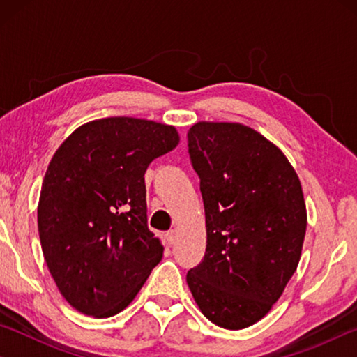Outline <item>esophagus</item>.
I'll use <instances>...</instances> for the list:
<instances>
[{"label": "esophagus", "mask_w": 357, "mask_h": 357, "mask_svg": "<svg viewBox=\"0 0 357 357\" xmlns=\"http://www.w3.org/2000/svg\"><path fill=\"white\" fill-rule=\"evenodd\" d=\"M167 241H168V244H176L178 243V231H176V229H170V231L167 233Z\"/></svg>", "instance_id": "1"}]
</instances>
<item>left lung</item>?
Returning a JSON list of instances; mask_svg holds the SVG:
<instances>
[{"label": "left lung", "instance_id": "obj_1", "mask_svg": "<svg viewBox=\"0 0 357 357\" xmlns=\"http://www.w3.org/2000/svg\"><path fill=\"white\" fill-rule=\"evenodd\" d=\"M187 138L206 217V252L187 285L209 321L249 328L298 268L307 228L301 181L287 155L244 124L202 121Z\"/></svg>", "mask_w": 357, "mask_h": 357}]
</instances>
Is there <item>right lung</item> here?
Segmentation results:
<instances>
[{
  "label": "right lung",
  "instance_id": "obj_1",
  "mask_svg": "<svg viewBox=\"0 0 357 357\" xmlns=\"http://www.w3.org/2000/svg\"><path fill=\"white\" fill-rule=\"evenodd\" d=\"M178 143L173 126L114 116L80 126L53 154L38 204L39 238L75 310L116 315L162 259L164 245L148 228L144 173Z\"/></svg>",
  "mask_w": 357,
  "mask_h": 357
}]
</instances>
